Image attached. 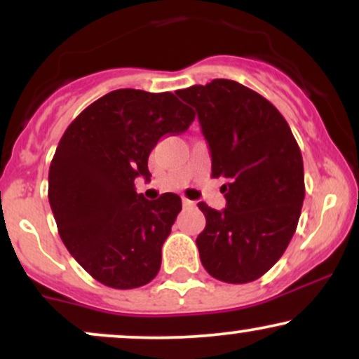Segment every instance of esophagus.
<instances>
[{
	"label": "esophagus",
	"instance_id": "34e87169",
	"mask_svg": "<svg viewBox=\"0 0 359 359\" xmlns=\"http://www.w3.org/2000/svg\"><path fill=\"white\" fill-rule=\"evenodd\" d=\"M182 205H184V208H194V205H196V203H194V201H189V199H185V197H182Z\"/></svg>",
	"mask_w": 359,
	"mask_h": 359
}]
</instances>
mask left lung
<instances>
[{
    "label": "left lung",
    "instance_id": "8db88e82",
    "mask_svg": "<svg viewBox=\"0 0 359 359\" xmlns=\"http://www.w3.org/2000/svg\"><path fill=\"white\" fill-rule=\"evenodd\" d=\"M177 96L196 108L212 177L226 180L222 211L197 204L205 216L196 240L201 262L221 282H253L278 262L297 228L306 196L300 148L278 109L240 82L214 79Z\"/></svg>",
    "mask_w": 359,
    "mask_h": 359
}]
</instances>
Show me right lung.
<instances>
[{
	"label": "right lung",
	"mask_w": 359,
	"mask_h": 359,
	"mask_svg": "<svg viewBox=\"0 0 359 359\" xmlns=\"http://www.w3.org/2000/svg\"><path fill=\"white\" fill-rule=\"evenodd\" d=\"M194 118L172 93L118 89L65 130L48 170V203L65 248L97 282L126 290L158 273L182 201L172 192L147 201L135 179L150 180V151Z\"/></svg>",
	"instance_id": "obj_1"
}]
</instances>
